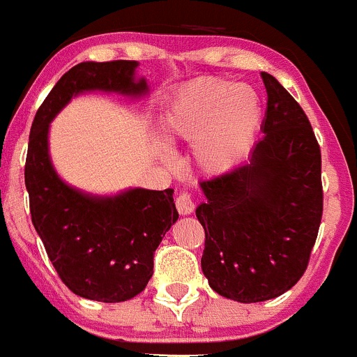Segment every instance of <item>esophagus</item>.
I'll return each instance as SVG.
<instances>
[{"instance_id": "1", "label": "esophagus", "mask_w": 357, "mask_h": 357, "mask_svg": "<svg viewBox=\"0 0 357 357\" xmlns=\"http://www.w3.org/2000/svg\"><path fill=\"white\" fill-rule=\"evenodd\" d=\"M176 208H178V212L181 215H188L192 214L193 208H195V204H193L192 197H190L188 193H179V195L176 197Z\"/></svg>"}]
</instances>
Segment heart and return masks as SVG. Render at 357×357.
Wrapping results in <instances>:
<instances>
[{"label":"heart","instance_id":"b5f03b06","mask_svg":"<svg viewBox=\"0 0 357 357\" xmlns=\"http://www.w3.org/2000/svg\"><path fill=\"white\" fill-rule=\"evenodd\" d=\"M262 119L257 93L225 79H207L183 89L164 115L167 139L195 142L200 165L225 172L250 146Z\"/></svg>","mask_w":357,"mask_h":357}]
</instances>
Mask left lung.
Returning a JSON list of instances; mask_svg holds the SVG:
<instances>
[{"label": "left lung", "instance_id": "8db88e82", "mask_svg": "<svg viewBox=\"0 0 357 357\" xmlns=\"http://www.w3.org/2000/svg\"><path fill=\"white\" fill-rule=\"evenodd\" d=\"M261 77L264 138L247 164L200 183L205 202L195 212L208 285L245 304L278 297L302 278L323 214L321 152L311 122L271 74Z\"/></svg>", "mask_w": 357, "mask_h": 357}]
</instances>
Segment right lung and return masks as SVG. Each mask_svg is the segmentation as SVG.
<instances>
[{"instance_id":"1","label":"right lung","mask_w":357,"mask_h":357,"mask_svg":"<svg viewBox=\"0 0 357 357\" xmlns=\"http://www.w3.org/2000/svg\"><path fill=\"white\" fill-rule=\"evenodd\" d=\"M138 62H82L60 77L36 112L25 158V188L32 225L60 280L79 297L122 302L145 290L153 254L178 221L172 190L132 188L115 197H93L66 185L48 153L50 122L84 91L142 96Z\"/></svg>"}]
</instances>
